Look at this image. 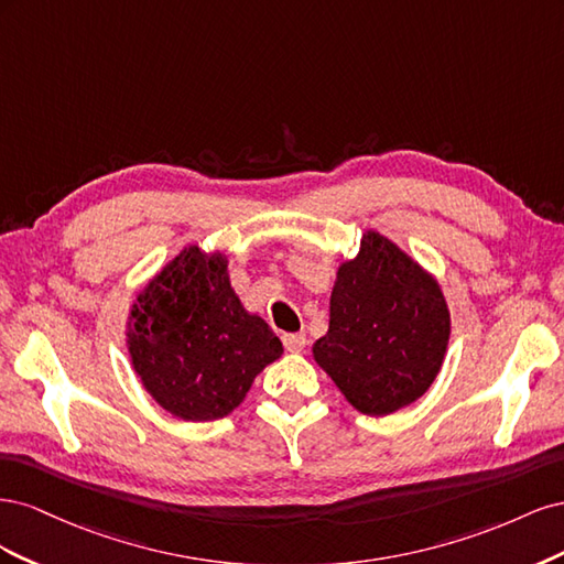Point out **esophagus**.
Masks as SVG:
<instances>
[{"mask_svg":"<svg viewBox=\"0 0 564 564\" xmlns=\"http://www.w3.org/2000/svg\"><path fill=\"white\" fill-rule=\"evenodd\" d=\"M282 344L289 352H301L305 344H308V338H305V334H282Z\"/></svg>","mask_w":564,"mask_h":564,"instance_id":"34e87169","label":"esophagus"}]
</instances>
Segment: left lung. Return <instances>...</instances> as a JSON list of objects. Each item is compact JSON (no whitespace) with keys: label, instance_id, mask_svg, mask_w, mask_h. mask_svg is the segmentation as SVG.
Masks as SVG:
<instances>
[{"label":"left lung","instance_id":"obj_1","mask_svg":"<svg viewBox=\"0 0 564 564\" xmlns=\"http://www.w3.org/2000/svg\"><path fill=\"white\" fill-rule=\"evenodd\" d=\"M449 308L437 280L388 237L367 230L360 253L340 263L329 332L315 362L367 416L416 402L440 373L449 344Z\"/></svg>","mask_w":564,"mask_h":564}]
</instances>
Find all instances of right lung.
I'll return each mask as SVG.
<instances>
[{
    "label": "right lung",
    "mask_w": 564,
    "mask_h": 564,
    "mask_svg": "<svg viewBox=\"0 0 564 564\" xmlns=\"http://www.w3.org/2000/svg\"><path fill=\"white\" fill-rule=\"evenodd\" d=\"M133 371L183 421L228 416L282 355L263 317L245 311L226 253L185 247L135 296L127 322Z\"/></svg>",
    "instance_id": "1"
}]
</instances>
